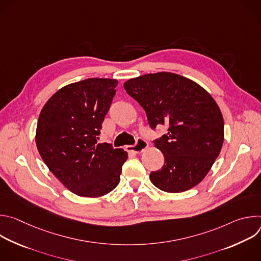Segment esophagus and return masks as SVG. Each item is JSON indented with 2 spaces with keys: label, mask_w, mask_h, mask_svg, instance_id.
<instances>
[{
  "label": "esophagus",
  "mask_w": 261,
  "mask_h": 261,
  "mask_svg": "<svg viewBox=\"0 0 261 261\" xmlns=\"http://www.w3.org/2000/svg\"><path fill=\"white\" fill-rule=\"evenodd\" d=\"M147 146H148V144L146 141H144L142 139H138V141L136 142L135 145H127L126 150H127V152L135 155V154L142 153Z\"/></svg>",
  "instance_id": "34e87169"
}]
</instances>
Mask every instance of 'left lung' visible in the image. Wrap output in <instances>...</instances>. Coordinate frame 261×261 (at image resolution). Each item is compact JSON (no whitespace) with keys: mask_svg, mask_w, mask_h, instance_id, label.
Returning a JSON list of instances; mask_svg holds the SVG:
<instances>
[{"mask_svg":"<svg viewBox=\"0 0 261 261\" xmlns=\"http://www.w3.org/2000/svg\"><path fill=\"white\" fill-rule=\"evenodd\" d=\"M145 110L150 126H167L154 145L164 156L150 179L164 192H185L198 185L220 154L224 121L214 98L198 84L171 72L144 74L124 84Z\"/></svg>","mask_w":261,"mask_h":261,"instance_id":"1","label":"left lung"}]
</instances>
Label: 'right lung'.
<instances>
[{
    "mask_svg": "<svg viewBox=\"0 0 261 261\" xmlns=\"http://www.w3.org/2000/svg\"><path fill=\"white\" fill-rule=\"evenodd\" d=\"M118 83L88 79L67 85L48 99L38 119L35 139L42 160L68 190L82 197L113 191L128 159L123 148L97 143Z\"/></svg>",
    "mask_w": 261,
    "mask_h": 261,
    "instance_id": "right-lung-1",
    "label": "right lung"
}]
</instances>
